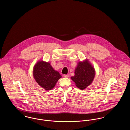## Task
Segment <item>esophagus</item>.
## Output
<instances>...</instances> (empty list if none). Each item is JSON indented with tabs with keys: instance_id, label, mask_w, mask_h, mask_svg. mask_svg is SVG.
<instances>
[{
	"instance_id": "obj_1",
	"label": "esophagus",
	"mask_w": 130,
	"mask_h": 130,
	"mask_svg": "<svg viewBox=\"0 0 130 130\" xmlns=\"http://www.w3.org/2000/svg\"><path fill=\"white\" fill-rule=\"evenodd\" d=\"M64 77H66V78H68L69 77V74H64L63 75Z\"/></svg>"
}]
</instances>
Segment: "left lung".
<instances>
[{
	"mask_svg": "<svg viewBox=\"0 0 130 130\" xmlns=\"http://www.w3.org/2000/svg\"><path fill=\"white\" fill-rule=\"evenodd\" d=\"M95 71L93 65L88 59L78 62L75 69L74 75L72 80L78 88L84 90L91 85L94 78Z\"/></svg>",
	"mask_w": 130,
	"mask_h": 130,
	"instance_id": "obj_1",
	"label": "left lung"
}]
</instances>
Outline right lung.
<instances>
[{"label": "right lung", "mask_w": 130, "mask_h": 130, "mask_svg": "<svg viewBox=\"0 0 130 130\" xmlns=\"http://www.w3.org/2000/svg\"><path fill=\"white\" fill-rule=\"evenodd\" d=\"M33 76L38 84L46 91L53 89L62 76L49 62L38 61L33 69Z\"/></svg>", "instance_id": "add662e5"}]
</instances>
